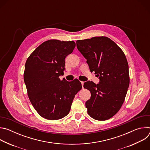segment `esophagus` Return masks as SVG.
I'll list each match as a JSON object with an SVG mask.
<instances>
[{
	"instance_id": "obj_1",
	"label": "esophagus",
	"mask_w": 150,
	"mask_h": 150,
	"mask_svg": "<svg viewBox=\"0 0 150 150\" xmlns=\"http://www.w3.org/2000/svg\"><path fill=\"white\" fill-rule=\"evenodd\" d=\"M83 83H84V82H81V84H82V88H83Z\"/></svg>"
}]
</instances>
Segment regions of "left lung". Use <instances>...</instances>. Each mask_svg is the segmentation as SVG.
Returning a JSON list of instances; mask_svg holds the SVG:
<instances>
[{
    "label": "left lung",
    "instance_id": "obj_1",
    "mask_svg": "<svg viewBox=\"0 0 150 150\" xmlns=\"http://www.w3.org/2000/svg\"><path fill=\"white\" fill-rule=\"evenodd\" d=\"M78 50L86 59L91 72H95L100 82L83 83L91 93L85 103L88 114L97 120H105L121 108L129 85L128 63L122 50L110 38L94 37L76 41Z\"/></svg>",
    "mask_w": 150,
    "mask_h": 150
}]
</instances>
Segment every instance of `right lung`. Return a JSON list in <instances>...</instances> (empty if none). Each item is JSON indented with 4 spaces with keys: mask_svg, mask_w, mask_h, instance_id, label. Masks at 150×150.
Segmentation results:
<instances>
[{
    "mask_svg": "<svg viewBox=\"0 0 150 150\" xmlns=\"http://www.w3.org/2000/svg\"><path fill=\"white\" fill-rule=\"evenodd\" d=\"M74 41L52 39L37 47L28 57L24 73L29 99L37 112L48 120H58L69 113L75 96L82 88L78 79L68 82L59 76L65 59L75 47Z\"/></svg>",
    "mask_w": 150,
    "mask_h": 150,
    "instance_id": "obj_1",
    "label": "right lung"
}]
</instances>
